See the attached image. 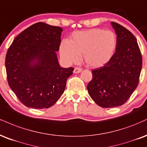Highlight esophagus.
<instances>
[{"instance_id": "1", "label": "esophagus", "mask_w": 147, "mask_h": 147, "mask_svg": "<svg viewBox=\"0 0 147 147\" xmlns=\"http://www.w3.org/2000/svg\"><path fill=\"white\" fill-rule=\"evenodd\" d=\"M82 68H80V67H76L74 70V73H75V74L80 73V72L82 71Z\"/></svg>"}]
</instances>
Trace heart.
Segmentation results:
<instances>
[{
  "label": "heart",
  "mask_w": 147,
  "mask_h": 147,
  "mask_svg": "<svg viewBox=\"0 0 147 147\" xmlns=\"http://www.w3.org/2000/svg\"><path fill=\"white\" fill-rule=\"evenodd\" d=\"M118 37L112 31L94 28L74 32L69 40H63L60 54L67 64L77 63L81 55L89 67L100 68L106 65L114 55Z\"/></svg>",
  "instance_id": "b5f03b06"
}]
</instances>
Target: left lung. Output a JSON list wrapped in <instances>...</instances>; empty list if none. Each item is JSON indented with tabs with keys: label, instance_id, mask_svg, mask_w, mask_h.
<instances>
[{
	"label": "left lung",
	"instance_id": "8db88e82",
	"mask_svg": "<svg viewBox=\"0 0 147 147\" xmlns=\"http://www.w3.org/2000/svg\"><path fill=\"white\" fill-rule=\"evenodd\" d=\"M118 37L115 52L105 66L92 70L87 85L89 96L98 106L111 108L128 100L139 82L142 59L137 40L131 32L111 22Z\"/></svg>",
	"mask_w": 147,
	"mask_h": 147
}]
</instances>
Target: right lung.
Returning <instances> with one entry per match:
<instances>
[{
  "label": "right lung",
  "instance_id": "obj_1",
  "mask_svg": "<svg viewBox=\"0 0 147 147\" xmlns=\"http://www.w3.org/2000/svg\"><path fill=\"white\" fill-rule=\"evenodd\" d=\"M63 29L37 22L18 34L5 58L9 86L24 105L34 109L53 106L63 94L74 68L60 66Z\"/></svg>",
  "mask_w": 147,
  "mask_h": 147
}]
</instances>
